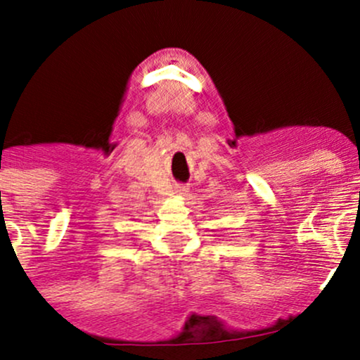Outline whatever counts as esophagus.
<instances>
[{
  "mask_svg": "<svg viewBox=\"0 0 360 360\" xmlns=\"http://www.w3.org/2000/svg\"><path fill=\"white\" fill-rule=\"evenodd\" d=\"M176 191H177V193L184 195V193H188V188H186V186H177Z\"/></svg>",
  "mask_w": 360,
  "mask_h": 360,
  "instance_id": "obj_1",
  "label": "esophagus"
}]
</instances>
